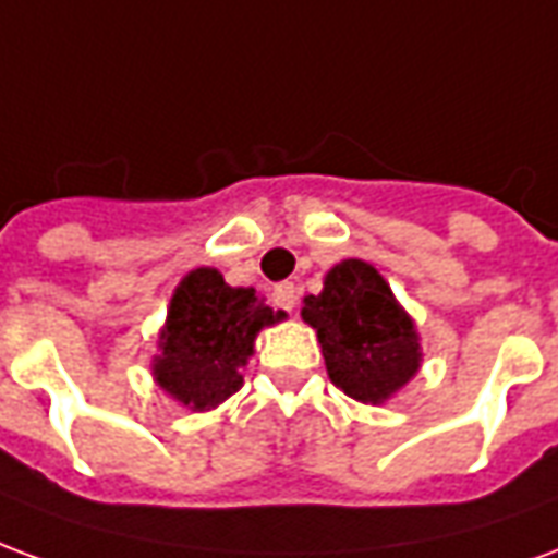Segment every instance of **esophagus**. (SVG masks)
I'll return each instance as SVG.
<instances>
[{"label":"esophagus","mask_w":558,"mask_h":558,"mask_svg":"<svg viewBox=\"0 0 558 558\" xmlns=\"http://www.w3.org/2000/svg\"><path fill=\"white\" fill-rule=\"evenodd\" d=\"M271 302H275V307H280V311L292 314L295 304H299V299H295V287H292V283H278V287L271 290Z\"/></svg>","instance_id":"esophagus-1"}]
</instances>
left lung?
<instances>
[{"label":"left lung","instance_id":"8db88e82","mask_svg":"<svg viewBox=\"0 0 558 558\" xmlns=\"http://www.w3.org/2000/svg\"><path fill=\"white\" fill-rule=\"evenodd\" d=\"M302 319L319 338L328 379L359 403L383 407L421 371L415 319L364 259L328 268L323 292L304 295Z\"/></svg>","mask_w":558,"mask_h":558}]
</instances>
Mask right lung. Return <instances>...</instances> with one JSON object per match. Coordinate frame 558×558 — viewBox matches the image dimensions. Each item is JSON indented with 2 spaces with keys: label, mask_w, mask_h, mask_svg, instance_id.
Wrapping results in <instances>:
<instances>
[{
  "label": "right lung",
  "mask_w": 558,
  "mask_h": 558,
  "mask_svg": "<svg viewBox=\"0 0 558 558\" xmlns=\"http://www.w3.org/2000/svg\"><path fill=\"white\" fill-rule=\"evenodd\" d=\"M283 319L254 287H230L218 268H194L167 304L148 364L151 379L184 410H218L244 386L242 367L254 355L256 335Z\"/></svg>",
  "instance_id": "right-lung-1"
}]
</instances>
